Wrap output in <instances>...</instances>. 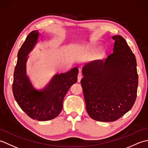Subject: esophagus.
Segmentation results:
<instances>
[{
  "mask_svg": "<svg viewBox=\"0 0 148 148\" xmlns=\"http://www.w3.org/2000/svg\"><path fill=\"white\" fill-rule=\"evenodd\" d=\"M82 77H83V74H81V72H79V73L77 75V81L78 82H80L81 79H82Z\"/></svg>",
  "mask_w": 148,
  "mask_h": 148,
  "instance_id": "obj_1",
  "label": "esophagus"
}]
</instances>
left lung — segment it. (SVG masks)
I'll return each instance as SVG.
<instances>
[{
    "instance_id": "1",
    "label": "left lung",
    "mask_w": 148,
    "mask_h": 148,
    "mask_svg": "<svg viewBox=\"0 0 148 148\" xmlns=\"http://www.w3.org/2000/svg\"><path fill=\"white\" fill-rule=\"evenodd\" d=\"M113 52L104 60L84 65L81 81L88 114L95 120H117L136 101L138 74L136 56L123 37L112 36Z\"/></svg>"
}]
</instances>
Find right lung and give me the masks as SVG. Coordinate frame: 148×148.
I'll list each match as a JSON object with an SVG mask.
<instances>
[{
    "label": "right lung",
    "instance_id": "obj_1",
    "mask_svg": "<svg viewBox=\"0 0 148 148\" xmlns=\"http://www.w3.org/2000/svg\"><path fill=\"white\" fill-rule=\"evenodd\" d=\"M38 30L31 32L18 53L14 72L12 93L20 108L33 119L48 121L60 114L63 100L68 90L77 80L78 69L74 67L65 73L56 74L42 89L37 90L27 74L29 54L38 42Z\"/></svg>",
    "mask_w": 148,
    "mask_h": 148
}]
</instances>
